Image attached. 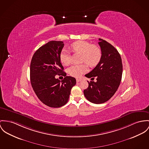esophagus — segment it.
Instances as JSON below:
<instances>
[{
  "instance_id": "1",
  "label": "esophagus",
  "mask_w": 149,
  "mask_h": 149,
  "mask_svg": "<svg viewBox=\"0 0 149 149\" xmlns=\"http://www.w3.org/2000/svg\"><path fill=\"white\" fill-rule=\"evenodd\" d=\"M80 81H81V80L80 79H77V82H79Z\"/></svg>"
}]
</instances>
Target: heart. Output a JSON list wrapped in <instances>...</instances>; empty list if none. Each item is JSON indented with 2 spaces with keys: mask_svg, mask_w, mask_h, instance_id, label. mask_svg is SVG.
<instances>
[{
  "mask_svg": "<svg viewBox=\"0 0 149 149\" xmlns=\"http://www.w3.org/2000/svg\"><path fill=\"white\" fill-rule=\"evenodd\" d=\"M70 49L74 53H82L81 62L87 63L91 67L96 66L101 60V49L99 47L93 45L89 42L82 40L75 41L70 45ZM59 59L62 64L64 66H68L71 62L70 53L66 49L62 50L59 54ZM87 70V65L83 63L71 66L68 70V72L69 74L72 77H79Z\"/></svg>",
  "mask_w": 149,
  "mask_h": 149,
  "instance_id": "heart-1",
  "label": "heart"
}]
</instances>
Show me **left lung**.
Listing matches in <instances>:
<instances>
[{"instance_id":"8db88e82","label":"left lung","mask_w":149,"mask_h":149,"mask_svg":"<svg viewBox=\"0 0 149 149\" xmlns=\"http://www.w3.org/2000/svg\"><path fill=\"white\" fill-rule=\"evenodd\" d=\"M102 58L91 72L85 75L88 78H96V82L88 81V87L84 90L86 98L94 104H102L109 100L117 90L122 78L121 58L115 47L99 38Z\"/></svg>"}]
</instances>
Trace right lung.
I'll return each instance as SVG.
<instances>
[{
    "instance_id": "1",
    "label": "right lung",
    "mask_w": 149,
    "mask_h": 149,
    "mask_svg": "<svg viewBox=\"0 0 149 149\" xmlns=\"http://www.w3.org/2000/svg\"><path fill=\"white\" fill-rule=\"evenodd\" d=\"M63 42L51 41L41 46L32 57L30 66L32 87L40 100L48 107L59 108L68 103L75 78L66 76L59 59ZM56 74L65 77L61 81Z\"/></svg>"
}]
</instances>
